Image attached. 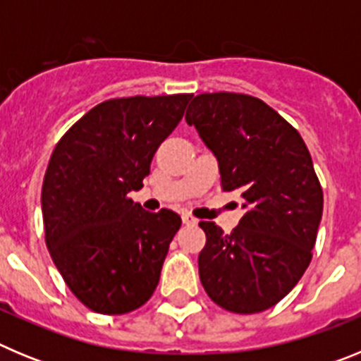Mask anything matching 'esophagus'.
<instances>
[{
  "instance_id": "34e87169",
  "label": "esophagus",
  "mask_w": 361,
  "mask_h": 361,
  "mask_svg": "<svg viewBox=\"0 0 361 361\" xmlns=\"http://www.w3.org/2000/svg\"><path fill=\"white\" fill-rule=\"evenodd\" d=\"M183 222L188 226H193V224H197V219H193L190 213H183Z\"/></svg>"
}]
</instances>
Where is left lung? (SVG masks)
<instances>
[{
    "mask_svg": "<svg viewBox=\"0 0 361 361\" xmlns=\"http://www.w3.org/2000/svg\"><path fill=\"white\" fill-rule=\"evenodd\" d=\"M186 123L219 162L224 191H238L244 216L229 235L200 222L199 276L209 298L238 314L279 304L311 262L324 193L304 139L251 95H197Z\"/></svg>",
    "mask_w": 361,
    "mask_h": 361,
    "instance_id": "8db88e82",
    "label": "left lung"
}]
</instances>
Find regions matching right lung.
Masks as SVG:
<instances>
[{
    "label": "right lung",
    "instance_id": "1",
    "mask_svg": "<svg viewBox=\"0 0 361 361\" xmlns=\"http://www.w3.org/2000/svg\"><path fill=\"white\" fill-rule=\"evenodd\" d=\"M190 99H110L85 114L54 149L41 190L47 247L70 291L92 311H135L157 288L180 216L146 212L128 193L142 188Z\"/></svg>",
    "mask_w": 361,
    "mask_h": 361
}]
</instances>
